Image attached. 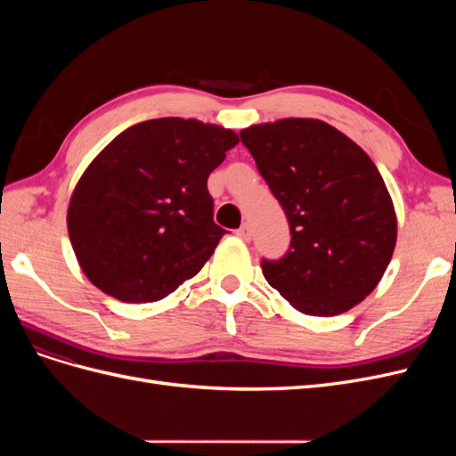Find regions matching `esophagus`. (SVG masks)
<instances>
[{
    "label": "esophagus",
    "mask_w": 456,
    "mask_h": 456,
    "mask_svg": "<svg viewBox=\"0 0 456 456\" xmlns=\"http://www.w3.org/2000/svg\"><path fill=\"white\" fill-rule=\"evenodd\" d=\"M236 236H238V238H241L243 241H251V236H253V233H251L249 224H243L241 228H238V230H236Z\"/></svg>",
    "instance_id": "obj_1"
}]
</instances>
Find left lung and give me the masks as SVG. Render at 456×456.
<instances>
[{
  "label": "left lung",
  "instance_id": "left-lung-1",
  "mask_svg": "<svg viewBox=\"0 0 456 456\" xmlns=\"http://www.w3.org/2000/svg\"><path fill=\"white\" fill-rule=\"evenodd\" d=\"M283 207L291 247L262 260L266 281L306 315H338L372 293L388 268L397 216L377 165L346 134L312 118L240 133Z\"/></svg>",
  "mask_w": 456,
  "mask_h": 456
}]
</instances>
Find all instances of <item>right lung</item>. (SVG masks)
Here are the masks:
<instances>
[{
    "instance_id": "add662e5",
    "label": "right lung",
    "mask_w": 456,
    "mask_h": 456,
    "mask_svg": "<svg viewBox=\"0 0 456 456\" xmlns=\"http://www.w3.org/2000/svg\"><path fill=\"white\" fill-rule=\"evenodd\" d=\"M238 133L183 118L119 133L77 181L66 224L79 268L121 302H156L203 268L226 230L207 178Z\"/></svg>"
}]
</instances>
